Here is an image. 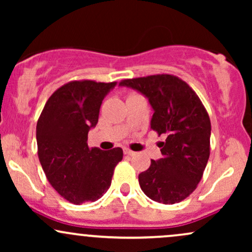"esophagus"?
Listing matches in <instances>:
<instances>
[{"instance_id":"1","label":"esophagus","mask_w":252,"mask_h":252,"mask_svg":"<svg viewBox=\"0 0 252 252\" xmlns=\"http://www.w3.org/2000/svg\"><path fill=\"white\" fill-rule=\"evenodd\" d=\"M124 154L128 155V156H134V155L136 154V153H135V152H132V150L128 149V148H126V149H124Z\"/></svg>"}]
</instances>
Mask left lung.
<instances>
[{"label": "left lung", "instance_id": "8db88e82", "mask_svg": "<svg viewBox=\"0 0 252 252\" xmlns=\"http://www.w3.org/2000/svg\"><path fill=\"white\" fill-rule=\"evenodd\" d=\"M149 99L154 109L150 129L166 135L158 143L162 158L152 160L138 175L141 189L152 200L173 205L186 199L200 182L210 158L211 121L200 98L173 74L124 79Z\"/></svg>", "mask_w": 252, "mask_h": 252}]
</instances>
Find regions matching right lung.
<instances>
[{
	"mask_svg": "<svg viewBox=\"0 0 252 252\" xmlns=\"http://www.w3.org/2000/svg\"><path fill=\"white\" fill-rule=\"evenodd\" d=\"M116 82L72 80L52 94L36 123L37 156L54 189L74 205L96 201L111 185L123 150L90 148L104 97Z\"/></svg>",
	"mask_w": 252,
	"mask_h": 252,
	"instance_id": "1",
	"label": "right lung"
}]
</instances>
